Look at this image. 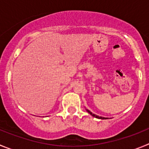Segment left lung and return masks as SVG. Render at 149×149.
<instances>
[{
  "mask_svg": "<svg viewBox=\"0 0 149 149\" xmlns=\"http://www.w3.org/2000/svg\"><path fill=\"white\" fill-rule=\"evenodd\" d=\"M86 111H87L88 113H89L90 114V115H92V116H93V117H95V118H97V119H108V118H105V117L99 116H97V115H95V114L93 113H92V112H91L90 110H88V109H86Z\"/></svg>",
  "mask_w": 149,
  "mask_h": 149,
  "instance_id": "left-lung-1",
  "label": "left lung"
}]
</instances>
